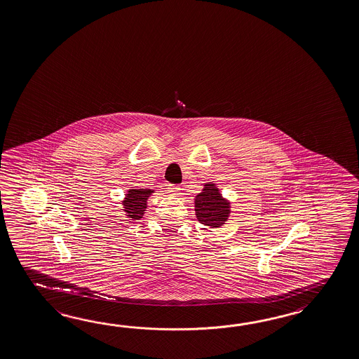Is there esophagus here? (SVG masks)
Listing matches in <instances>:
<instances>
[{"label":"esophagus","mask_w":359,"mask_h":359,"mask_svg":"<svg viewBox=\"0 0 359 359\" xmlns=\"http://www.w3.org/2000/svg\"><path fill=\"white\" fill-rule=\"evenodd\" d=\"M168 190H169V192H172L173 195H180V192H181V187H180L178 184H169Z\"/></svg>","instance_id":"obj_1"}]
</instances>
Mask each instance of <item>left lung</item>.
I'll use <instances>...</instances> for the list:
<instances>
[{
    "mask_svg": "<svg viewBox=\"0 0 359 359\" xmlns=\"http://www.w3.org/2000/svg\"><path fill=\"white\" fill-rule=\"evenodd\" d=\"M229 204L221 198L215 184H205L201 195L195 199L196 217L203 225L218 227L227 219Z\"/></svg>",
    "mask_w": 359,
    "mask_h": 359,
    "instance_id": "8db88e82",
    "label": "left lung"
}]
</instances>
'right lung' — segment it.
<instances>
[{
  "mask_svg": "<svg viewBox=\"0 0 359 359\" xmlns=\"http://www.w3.org/2000/svg\"><path fill=\"white\" fill-rule=\"evenodd\" d=\"M151 194L149 189H133L130 190L126 198V212L132 217L133 219L142 218L143 210L146 208V201Z\"/></svg>",
  "mask_w": 359,
  "mask_h": 359,
  "instance_id": "1",
  "label": "right lung"
}]
</instances>
